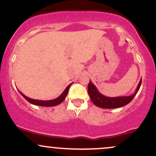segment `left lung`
<instances>
[{"label":"left lung","instance_id":"obj_1","mask_svg":"<svg viewBox=\"0 0 156 156\" xmlns=\"http://www.w3.org/2000/svg\"><path fill=\"white\" fill-rule=\"evenodd\" d=\"M141 83L142 79L138 84L135 92L132 95L110 98L102 95L97 89V87H95V84L92 83V82L90 80L89 84H88V94H89L91 101L96 106L102 108H117L127 105L132 101L134 96L137 93L138 90L141 86Z\"/></svg>","mask_w":156,"mask_h":156}]
</instances>
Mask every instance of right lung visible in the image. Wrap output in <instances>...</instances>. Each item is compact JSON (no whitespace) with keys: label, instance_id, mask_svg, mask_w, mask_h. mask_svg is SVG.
<instances>
[{"label":"right lung","instance_id":"right-lung-1","mask_svg":"<svg viewBox=\"0 0 156 156\" xmlns=\"http://www.w3.org/2000/svg\"><path fill=\"white\" fill-rule=\"evenodd\" d=\"M72 83L69 84V85L66 87V89L64 90V91L63 92L62 94H61L59 97H58L57 98L53 99V100H49V101H40V100L32 99V98H30L27 97V96H25L24 94L21 93L20 91H19V93H20L21 95H22L23 97H24V98L27 100V101L28 102H30V103H32V104L40 105V106L51 107V106H55V105L60 104V103H61L63 101H64L65 98H66V96L67 95V94H68V93H69V87H70V86L72 85Z\"/></svg>","mask_w":156,"mask_h":156}]
</instances>
